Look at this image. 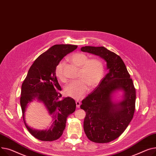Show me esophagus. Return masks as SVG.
<instances>
[{
	"label": "esophagus",
	"mask_w": 156,
	"mask_h": 156,
	"mask_svg": "<svg viewBox=\"0 0 156 156\" xmlns=\"http://www.w3.org/2000/svg\"><path fill=\"white\" fill-rule=\"evenodd\" d=\"M76 106L77 108H79L80 107V102L79 101V100H76Z\"/></svg>",
	"instance_id": "esophagus-1"
}]
</instances>
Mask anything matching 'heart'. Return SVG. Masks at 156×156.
<instances>
[{
    "label": "heart",
    "instance_id": "b5f03b06",
    "mask_svg": "<svg viewBox=\"0 0 156 156\" xmlns=\"http://www.w3.org/2000/svg\"><path fill=\"white\" fill-rule=\"evenodd\" d=\"M69 59L76 66L80 67L78 77L72 80L66 86L65 93L67 96L74 99H80L89 89V87H94L102 79L105 67L103 62L99 58L89 57L84 53L77 52L69 57ZM65 62L61 60L55 68V74L62 82H66L67 78L64 74Z\"/></svg>",
    "mask_w": 156,
    "mask_h": 156
}]
</instances>
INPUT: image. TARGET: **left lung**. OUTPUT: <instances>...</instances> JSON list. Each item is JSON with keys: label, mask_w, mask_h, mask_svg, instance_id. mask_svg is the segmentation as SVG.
<instances>
[{"label": "left lung", "mask_w": 156, "mask_h": 156, "mask_svg": "<svg viewBox=\"0 0 156 156\" xmlns=\"http://www.w3.org/2000/svg\"><path fill=\"white\" fill-rule=\"evenodd\" d=\"M80 50L105 59L109 70L97 87L82 101L80 108L86 112L85 133L95 143L112 142L123 133L133 117L136 90L133 80L123 60L115 53L104 47L86 46ZM118 89L124 91V99L114 104L111 95Z\"/></svg>", "instance_id": "obj_1"}]
</instances>
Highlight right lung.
Returning <instances> with one entry per match:
<instances>
[{
    "mask_svg": "<svg viewBox=\"0 0 156 156\" xmlns=\"http://www.w3.org/2000/svg\"><path fill=\"white\" fill-rule=\"evenodd\" d=\"M77 48V45L72 44L53 45L34 60L23 82L20 104L23 120L27 130L40 140L50 142L59 139L66 128L67 116L76 110L74 99L70 97L60 99L62 88L56 77L55 68L66 55ZM35 97L45 104L53 117L54 123L48 131L33 130L25 123V108Z\"/></svg>",
    "mask_w": 156,
    "mask_h": 156,
    "instance_id": "add662e5",
    "label": "right lung"
}]
</instances>
